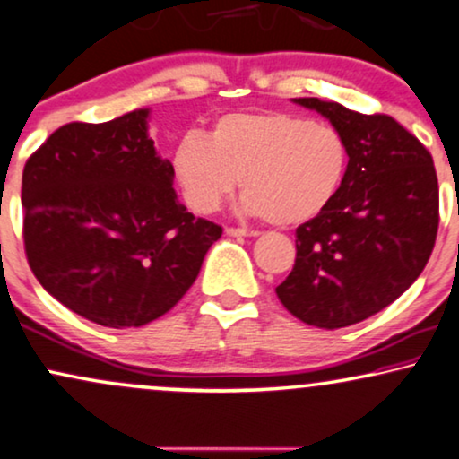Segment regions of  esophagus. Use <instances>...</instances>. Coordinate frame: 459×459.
<instances>
[{"instance_id":"34e87169","label":"esophagus","mask_w":459,"mask_h":459,"mask_svg":"<svg viewBox=\"0 0 459 459\" xmlns=\"http://www.w3.org/2000/svg\"><path fill=\"white\" fill-rule=\"evenodd\" d=\"M225 234L234 236V238H255V236H259L257 231L244 230V228H225Z\"/></svg>"}]
</instances>
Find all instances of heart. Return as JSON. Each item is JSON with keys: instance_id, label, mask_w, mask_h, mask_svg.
Listing matches in <instances>:
<instances>
[{"instance_id": "heart-1", "label": "heart", "mask_w": 459, "mask_h": 459, "mask_svg": "<svg viewBox=\"0 0 459 459\" xmlns=\"http://www.w3.org/2000/svg\"><path fill=\"white\" fill-rule=\"evenodd\" d=\"M187 206L211 215L240 178L242 208L278 228L331 206L350 169L346 136L287 111L225 113L208 136L183 134L170 156Z\"/></svg>"}]
</instances>
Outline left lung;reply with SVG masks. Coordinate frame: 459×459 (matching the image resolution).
Instances as JSON below:
<instances>
[{
  "instance_id": "1",
  "label": "left lung",
  "mask_w": 459,
  "mask_h": 459,
  "mask_svg": "<svg viewBox=\"0 0 459 459\" xmlns=\"http://www.w3.org/2000/svg\"><path fill=\"white\" fill-rule=\"evenodd\" d=\"M293 103L346 136L350 169L331 206L297 228L293 272L276 295L306 325L342 329L382 312L426 267L438 230L437 170L394 117L314 97Z\"/></svg>"
}]
</instances>
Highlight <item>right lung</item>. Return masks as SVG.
<instances>
[{
    "instance_id": "1",
    "label": "right lung",
    "mask_w": 459,
    "mask_h": 459,
    "mask_svg": "<svg viewBox=\"0 0 459 459\" xmlns=\"http://www.w3.org/2000/svg\"><path fill=\"white\" fill-rule=\"evenodd\" d=\"M150 109L71 122L22 170V236L48 293L92 323L128 329L162 316L192 287L223 230L194 217L150 136Z\"/></svg>"
}]
</instances>
